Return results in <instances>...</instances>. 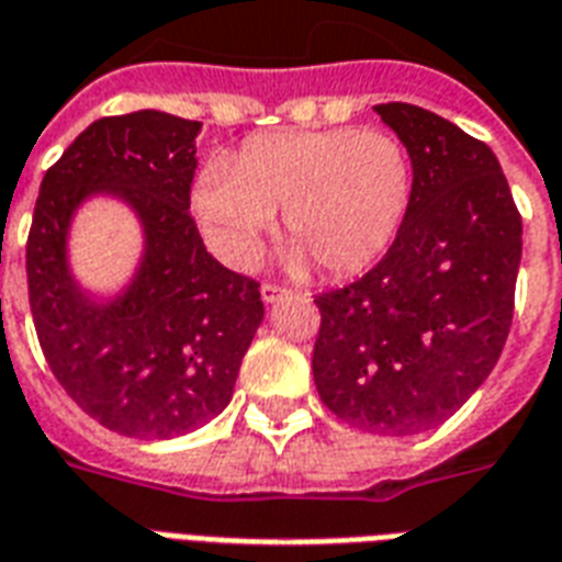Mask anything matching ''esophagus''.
<instances>
[{"instance_id": "34e87169", "label": "esophagus", "mask_w": 562, "mask_h": 562, "mask_svg": "<svg viewBox=\"0 0 562 562\" xmlns=\"http://www.w3.org/2000/svg\"><path fill=\"white\" fill-rule=\"evenodd\" d=\"M284 295H286L284 286H278V284H263V286H260V299H263V302H267V304H276L278 299H284Z\"/></svg>"}]
</instances>
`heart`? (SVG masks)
<instances>
[{
    "label": "heart",
    "instance_id": "b5f03b06",
    "mask_svg": "<svg viewBox=\"0 0 562 562\" xmlns=\"http://www.w3.org/2000/svg\"><path fill=\"white\" fill-rule=\"evenodd\" d=\"M413 199V164L398 137L363 128L255 137L195 184V216L234 267L258 258L281 211L295 269L316 260L328 276L367 272L393 249Z\"/></svg>",
    "mask_w": 562,
    "mask_h": 562
}]
</instances>
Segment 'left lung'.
Returning a JSON list of instances; mask_svg holds the SVG:
<instances>
[{
	"instance_id": "8db88e82",
	"label": "left lung",
	"mask_w": 562,
	"mask_h": 562,
	"mask_svg": "<svg viewBox=\"0 0 562 562\" xmlns=\"http://www.w3.org/2000/svg\"><path fill=\"white\" fill-rule=\"evenodd\" d=\"M375 111L411 155V211L375 269L316 295L313 381L351 428L411 437L460 411L502 358L521 216L486 143L416 104Z\"/></svg>"
}]
</instances>
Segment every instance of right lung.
<instances>
[{
  "label": "right lung",
  "mask_w": 562,
  "mask_h": 562,
  "mask_svg": "<svg viewBox=\"0 0 562 562\" xmlns=\"http://www.w3.org/2000/svg\"><path fill=\"white\" fill-rule=\"evenodd\" d=\"M199 132L164 111L95 120L34 204L25 276L41 349L69 398L123 437H181L220 416L263 322L258 281L222 267L190 216ZM93 194L128 203L144 228L142 267L114 300L68 269V225Z\"/></svg>",
  "instance_id": "add662e5"
}]
</instances>
